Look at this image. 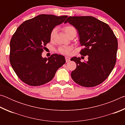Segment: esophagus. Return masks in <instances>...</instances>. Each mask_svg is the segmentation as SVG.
<instances>
[{"label":"esophagus","instance_id":"obj_1","mask_svg":"<svg viewBox=\"0 0 125 125\" xmlns=\"http://www.w3.org/2000/svg\"><path fill=\"white\" fill-rule=\"evenodd\" d=\"M65 61H66V62H68L69 61H70V58H69V57H68V56H65Z\"/></svg>","mask_w":125,"mask_h":125}]
</instances>
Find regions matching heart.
I'll list each match as a JSON object with an SVG mask.
<instances>
[{
    "mask_svg": "<svg viewBox=\"0 0 125 125\" xmlns=\"http://www.w3.org/2000/svg\"><path fill=\"white\" fill-rule=\"evenodd\" d=\"M63 30H64L65 33H66V35H68L69 33L72 32V31H76V30L73 26H71V25H67V26H65L64 27V28H63ZM56 32H57L56 28L53 29L51 31V32L50 33V35L51 40H53L55 36H56ZM71 50H72V48L71 47H67V46H61V47H60L58 48V52L62 54H68L70 53Z\"/></svg>",
    "mask_w": 125,
    "mask_h": 125,
    "instance_id": "b5f03b06",
    "label": "heart"
}]
</instances>
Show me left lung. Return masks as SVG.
Segmentation results:
<instances>
[{
	"mask_svg": "<svg viewBox=\"0 0 125 125\" xmlns=\"http://www.w3.org/2000/svg\"><path fill=\"white\" fill-rule=\"evenodd\" d=\"M69 22L77 30L81 46L80 53L88 56L87 62L79 57L71 61L77 63L71 77L76 83L84 87H93L102 83L113 71L116 61L117 40L108 25L90 16H69Z\"/></svg>",
	"mask_w": 125,
	"mask_h": 125,
	"instance_id": "obj_1",
	"label": "left lung"
}]
</instances>
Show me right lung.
I'll list each match as a JSON object with an SVG mask.
<instances>
[{"mask_svg": "<svg viewBox=\"0 0 125 125\" xmlns=\"http://www.w3.org/2000/svg\"><path fill=\"white\" fill-rule=\"evenodd\" d=\"M67 16L41 14L21 24L10 43V62L18 77L30 86L51 81L57 69L65 63L63 56L53 54L43 58L42 53L50 42V33Z\"/></svg>", "mask_w": 125, "mask_h": 125, "instance_id": "1", "label": "right lung"}]
</instances>
